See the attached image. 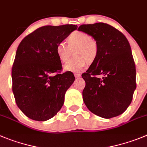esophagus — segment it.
Instances as JSON below:
<instances>
[{"instance_id": "1", "label": "esophagus", "mask_w": 147, "mask_h": 147, "mask_svg": "<svg viewBox=\"0 0 147 147\" xmlns=\"http://www.w3.org/2000/svg\"><path fill=\"white\" fill-rule=\"evenodd\" d=\"M74 76L76 78H80L81 77V74L79 73H75L74 74Z\"/></svg>"}]
</instances>
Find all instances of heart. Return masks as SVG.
Masks as SVG:
<instances>
[{
	"instance_id": "obj_1",
	"label": "heart",
	"mask_w": 147,
	"mask_h": 147,
	"mask_svg": "<svg viewBox=\"0 0 147 147\" xmlns=\"http://www.w3.org/2000/svg\"><path fill=\"white\" fill-rule=\"evenodd\" d=\"M68 45L60 42L56 46V54L63 63H68L74 54L75 57L64 69L68 71L77 72L82 69L86 63L92 64L98 55L97 41L87 33L82 31H75L71 33L67 39Z\"/></svg>"
}]
</instances>
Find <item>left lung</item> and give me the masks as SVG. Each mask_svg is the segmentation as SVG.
Returning a JSON list of instances; mask_svg holds the SVG:
<instances>
[{
    "label": "left lung",
    "mask_w": 147,
    "mask_h": 147,
    "mask_svg": "<svg viewBox=\"0 0 147 147\" xmlns=\"http://www.w3.org/2000/svg\"><path fill=\"white\" fill-rule=\"evenodd\" d=\"M78 30L92 36L98 45L96 60L82 75L86 83L82 92L86 106L105 119L120 115L130 106L136 88L128 41L118 30L103 22L82 25Z\"/></svg>",
    "instance_id": "obj_1"
}]
</instances>
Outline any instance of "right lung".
<instances>
[{
	"label": "right lung",
	"mask_w": 147,
	"mask_h": 147,
	"mask_svg": "<svg viewBox=\"0 0 147 147\" xmlns=\"http://www.w3.org/2000/svg\"><path fill=\"white\" fill-rule=\"evenodd\" d=\"M76 29L74 25H47L20 42L12 67V91L19 109L30 119L48 120L63 106L75 77L71 71L57 74L62 64L56 46Z\"/></svg>",
	"instance_id": "1"
}]
</instances>
